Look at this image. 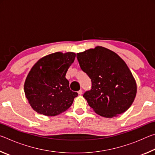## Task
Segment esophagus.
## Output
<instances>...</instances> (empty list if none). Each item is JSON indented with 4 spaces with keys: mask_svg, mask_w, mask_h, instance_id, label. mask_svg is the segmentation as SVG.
<instances>
[{
    "mask_svg": "<svg viewBox=\"0 0 155 155\" xmlns=\"http://www.w3.org/2000/svg\"><path fill=\"white\" fill-rule=\"evenodd\" d=\"M77 92H78V94H79V95H81V94H83V91H82V90H80L79 91H78Z\"/></svg>",
    "mask_w": 155,
    "mask_h": 155,
    "instance_id": "1",
    "label": "esophagus"
}]
</instances>
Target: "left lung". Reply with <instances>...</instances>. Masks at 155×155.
<instances>
[{
	"label": "left lung",
	"mask_w": 155,
	"mask_h": 155,
	"mask_svg": "<svg viewBox=\"0 0 155 155\" xmlns=\"http://www.w3.org/2000/svg\"><path fill=\"white\" fill-rule=\"evenodd\" d=\"M77 57L81 68L91 81V89L83 94L97 114L116 117L127 111L137 94V83L127 64L118 54L96 46Z\"/></svg>",
	"instance_id": "left-lung-1"
}]
</instances>
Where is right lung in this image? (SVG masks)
<instances>
[{"instance_id":"add662e5","label":"right lung","mask_w":155,"mask_h":155,"mask_svg":"<svg viewBox=\"0 0 155 155\" xmlns=\"http://www.w3.org/2000/svg\"><path fill=\"white\" fill-rule=\"evenodd\" d=\"M75 57L72 52H54L40 59L31 68L24 90L34 111L46 116H55L72 105L78 94L70 90L65 74Z\"/></svg>"}]
</instances>
